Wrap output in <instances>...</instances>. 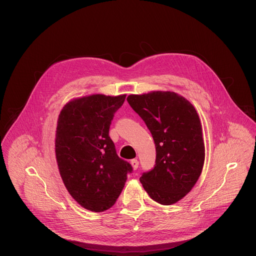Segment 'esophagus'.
<instances>
[{"label":"esophagus","instance_id":"1","mask_svg":"<svg viewBox=\"0 0 256 256\" xmlns=\"http://www.w3.org/2000/svg\"><path fill=\"white\" fill-rule=\"evenodd\" d=\"M131 165H132V167H133V169L134 170H136L137 168H138V164H140V162L138 161H137L136 159H133V160H131Z\"/></svg>","mask_w":256,"mask_h":256}]
</instances>
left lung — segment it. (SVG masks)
Returning a JSON list of instances; mask_svg holds the SVG:
<instances>
[{
    "label": "left lung",
    "instance_id": "obj_1",
    "mask_svg": "<svg viewBox=\"0 0 256 256\" xmlns=\"http://www.w3.org/2000/svg\"><path fill=\"white\" fill-rule=\"evenodd\" d=\"M127 102L144 121L156 146L154 167L140 178L162 205L182 200L199 180L205 160L200 118L184 97L170 91L131 94Z\"/></svg>",
    "mask_w": 256,
    "mask_h": 256
}]
</instances>
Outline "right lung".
I'll list each match as a JSON object with an SVG mask.
<instances>
[{
    "instance_id": "obj_1",
    "label": "right lung",
    "mask_w": 256,
    "mask_h": 256,
    "mask_svg": "<svg viewBox=\"0 0 256 256\" xmlns=\"http://www.w3.org/2000/svg\"><path fill=\"white\" fill-rule=\"evenodd\" d=\"M126 95L93 94L68 102L58 116L55 154L62 182L87 210L102 212L119 198L132 166L119 158L108 135Z\"/></svg>"
}]
</instances>
